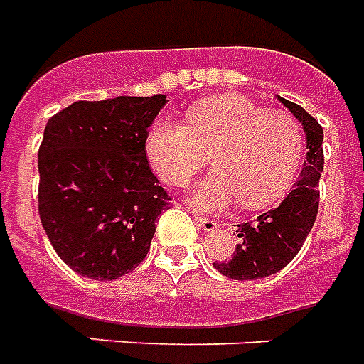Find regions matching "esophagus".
I'll return each instance as SVG.
<instances>
[{
	"instance_id": "1",
	"label": "esophagus",
	"mask_w": 364,
	"mask_h": 364,
	"mask_svg": "<svg viewBox=\"0 0 364 364\" xmlns=\"http://www.w3.org/2000/svg\"><path fill=\"white\" fill-rule=\"evenodd\" d=\"M196 224H198L199 228H203L205 232H215L218 226L217 220L211 217H196Z\"/></svg>"
}]
</instances>
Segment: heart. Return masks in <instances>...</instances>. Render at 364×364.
Wrapping results in <instances>:
<instances>
[{"label":"heart","instance_id":"1","mask_svg":"<svg viewBox=\"0 0 364 364\" xmlns=\"http://www.w3.org/2000/svg\"><path fill=\"white\" fill-rule=\"evenodd\" d=\"M207 153L217 171L193 190L196 207L220 209L240 201L247 209H264L296 182L305 136L289 113L267 111L236 94L198 101L186 109V122L161 117L147 130V159L174 188L192 182Z\"/></svg>","mask_w":364,"mask_h":364}]
</instances>
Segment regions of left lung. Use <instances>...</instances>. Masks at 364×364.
I'll return each instance as SVG.
<instances>
[{
    "mask_svg": "<svg viewBox=\"0 0 364 364\" xmlns=\"http://www.w3.org/2000/svg\"><path fill=\"white\" fill-rule=\"evenodd\" d=\"M284 105L296 114L307 134V161L294 190L282 203L259 215L253 223L237 224L234 255L226 261H215L220 274L234 280H259L282 270L305 244L318 213V180L324 166L322 127L294 101L280 97Z\"/></svg>",
    "mask_w": 364,
    "mask_h": 364,
    "instance_id": "obj_1",
    "label": "left lung"
}]
</instances>
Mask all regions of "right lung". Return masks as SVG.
<instances>
[{
    "label": "right lung",
    "mask_w": 364,
    "mask_h": 364,
    "mask_svg": "<svg viewBox=\"0 0 364 364\" xmlns=\"http://www.w3.org/2000/svg\"><path fill=\"white\" fill-rule=\"evenodd\" d=\"M166 95L75 101L46 124L38 213L65 264L114 280L146 259L171 196L151 172L147 130Z\"/></svg>",
    "instance_id": "obj_1"
}]
</instances>
